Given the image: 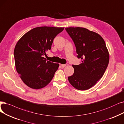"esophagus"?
<instances>
[{
  "label": "esophagus",
  "instance_id": "esophagus-1",
  "mask_svg": "<svg viewBox=\"0 0 124 124\" xmlns=\"http://www.w3.org/2000/svg\"><path fill=\"white\" fill-rule=\"evenodd\" d=\"M61 66H62V67H63V68H64V67H65L66 66V64H61Z\"/></svg>",
  "mask_w": 124,
  "mask_h": 124
}]
</instances>
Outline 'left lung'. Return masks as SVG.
<instances>
[{"label":"left lung","mask_w":124,"mask_h":124,"mask_svg":"<svg viewBox=\"0 0 124 124\" xmlns=\"http://www.w3.org/2000/svg\"><path fill=\"white\" fill-rule=\"evenodd\" d=\"M76 47L79 65H72L74 73L69 83L79 90H88L103 76L109 60V53L103 38L98 33L82 27L65 28Z\"/></svg>","instance_id":"8db88e82"}]
</instances>
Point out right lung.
<instances>
[{
	"label": "right lung",
	"mask_w": 124,
	"mask_h": 124,
	"mask_svg": "<svg viewBox=\"0 0 124 124\" xmlns=\"http://www.w3.org/2000/svg\"><path fill=\"white\" fill-rule=\"evenodd\" d=\"M64 28L36 27L27 32L17 43L14 53L16 70L28 87L41 89L52 80L59 64L46 61L44 56H46L54 39Z\"/></svg>",
	"instance_id": "add662e5"
}]
</instances>
